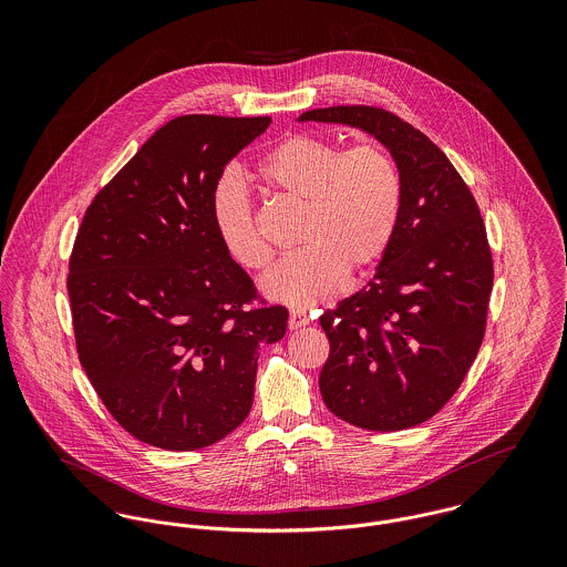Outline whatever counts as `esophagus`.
<instances>
[{
    "label": "esophagus",
    "mask_w": 567,
    "mask_h": 567,
    "mask_svg": "<svg viewBox=\"0 0 567 567\" xmlns=\"http://www.w3.org/2000/svg\"><path fill=\"white\" fill-rule=\"evenodd\" d=\"M308 323H310V317L306 312H301V310H292L290 312V319H288V327L290 329H301V327H306Z\"/></svg>",
    "instance_id": "obj_1"
}]
</instances>
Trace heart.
I'll return each instance as SVG.
<instances>
[{"instance_id": "b5f03b06", "label": "heart", "mask_w": 567, "mask_h": 567, "mask_svg": "<svg viewBox=\"0 0 567 567\" xmlns=\"http://www.w3.org/2000/svg\"><path fill=\"white\" fill-rule=\"evenodd\" d=\"M261 181L306 205L301 250L284 257L261 279V292L286 306L308 308L333 297L344 275L371 270L398 234L404 181L395 157L380 144L342 151L317 135H292L259 163ZM216 236L234 261L264 270L266 243L243 176L225 172L209 198Z\"/></svg>"}]
</instances>
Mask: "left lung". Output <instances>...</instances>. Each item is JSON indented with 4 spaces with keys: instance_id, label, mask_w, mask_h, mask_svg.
Instances as JSON below:
<instances>
[{
    "instance_id": "left-lung-1",
    "label": "left lung",
    "mask_w": 567,
    "mask_h": 567,
    "mask_svg": "<svg viewBox=\"0 0 567 567\" xmlns=\"http://www.w3.org/2000/svg\"><path fill=\"white\" fill-rule=\"evenodd\" d=\"M355 126L400 165L404 203L373 279L321 315L323 402L342 421L395 432L434 416L463 384L485 336L493 259L463 176L419 128L380 106H327L299 122Z\"/></svg>"
}]
</instances>
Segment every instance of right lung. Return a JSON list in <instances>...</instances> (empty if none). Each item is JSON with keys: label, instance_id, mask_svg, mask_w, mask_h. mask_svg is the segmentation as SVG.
I'll return each instance as SVG.
<instances>
[{"label": "right lung", "instance_id": "add662e5", "mask_svg": "<svg viewBox=\"0 0 567 567\" xmlns=\"http://www.w3.org/2000/svg\"><path fill=\"white\" fill-rule=\"evenodd\" d=\"M270 117L181 115L91 200L70 257L76 351L97 398L135 439L207 447L250 412L259 347L284 338L216 236L209 198Z\"/></svg>", "mask_w": 567, "mask_h": 567}]
</instances>
